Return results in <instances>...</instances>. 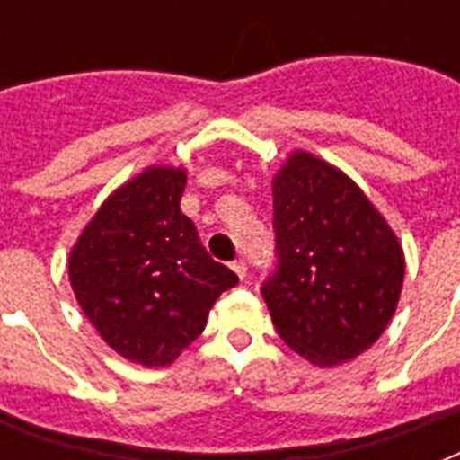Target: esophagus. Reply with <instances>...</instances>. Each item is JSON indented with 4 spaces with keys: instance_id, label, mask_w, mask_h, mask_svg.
I'll list each match as a JSON object with an SVG mask.
<instances>
[{
    "instance_id": "obj_1",
    "label": "esophagus",
    "mask_w": 460,
    "mask_h": 460,
    "mask_svg": "<svg viewBox=\"0 0 460 460\" xmlns=\"http://www.w3.org/2000/svg\"><path fill=\"white\" fill-rule=\"evenodd\" d=\"M231 270L238 274V279H245V274H248V265H245V260H234Z\"/></svg>"
}]
</instances>
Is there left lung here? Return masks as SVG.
<instances>
[{"mask_svg": "<svg viewBox=\"0 0 460 460\" xmlns=\"http://www.w3.org/2000/svg\"><path fill=\"white\" fill-rule=\"evenodd\" d=\"M277 272L265 298L279 336L320 367L349 363L386 329L406 258L356 181L294 150L272 179Z\"/></svg>", "mask_w": 460, "mask_h": 460, "instance_id": "1", "label": "left lung"}]
</instances>
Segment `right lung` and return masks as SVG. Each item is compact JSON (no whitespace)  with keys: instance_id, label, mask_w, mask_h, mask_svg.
Instances as JSON below:
<instances>
[{"instance_id":"right-lung-1","label":"right lung","mask_w":460,"mask_h":460,"mask_svg":"<svg viewBox=\"0 0 460 460\" xmlns=\"http://www.w3.org/2000/svg\"><path fill=\"white\" fill-rule=\"evenodd\" d=\"M183 188L186 169L147 166L100 205L68 255L83 314L110 349L146 367L172 365L238 284L181 212Z\"/></svg>"}]
</instances>
